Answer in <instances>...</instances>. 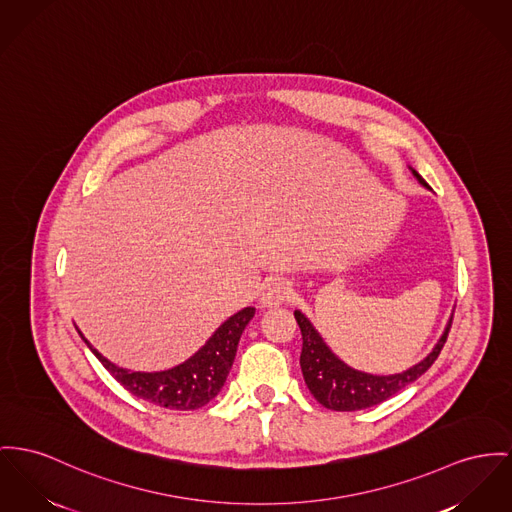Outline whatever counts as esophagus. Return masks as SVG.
I'll return each mask as SVG.
<instances>
[{
  "instance_id": "34e87169",
  "label": "esophagus",
  "mask_w": 512,
  "mask_h": 512,
  "mask_svg": "<svg viewBox=\"0 0 512 512\" xmlns=\"http://www.w3.org/2000/svg\"><path fill=\"white\" fill-rule=\"evenodd\" d=\"M291 297V287L283 277H272L264 283L260 293V305L262 307H279Z\"/></svg>"
}]
</instances>
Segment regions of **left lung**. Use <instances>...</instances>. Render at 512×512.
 <instances>
[{"label":"left lung","mask_w":512,"mask_h":512,"mask_svg":"<svg viewBox=\"0 0 512 512\" xmlns=\"http://www.w3.org/2000/svg\"><path fill=\"white\" fill-rule=\"evenodd\" d=\"M415 178L429 188V184L413 171ZM295 320L303 334V351H301V369L307 382L310 394L320 402L324 408L334 411H357V409L371 408L390 396L404 390L408 384L415 382L423 375L439 357L441 349L446 343L452 318L444 330L443 336L435 349L415 367H411L398 375L376 376L369 373L355 371L340 361L330 347L320 338V334L312 328L307 316L295 310Z\"/></svg>","instance_id":"8db88e82"}]
</instances>
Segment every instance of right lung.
<instances>
[{"label": "right lung", "instance_id": "obj_1", "mask_svg": "<svg viewBox=\"0 0 512 512\" xmlns=\"http://www.w3.org/2000/svg\"><path fill=\"white\" fill-rule=\"evenodd\" d=\"M256 308L246 307L223 322L204 347L182 365L163 373H130L112 365L85 340L104 369L137 398L169 409H198L213 400L223 388L233 367L237 345Z\"/></svg>", "mask_w": 512, "mask_h": 512}]
</instances>
